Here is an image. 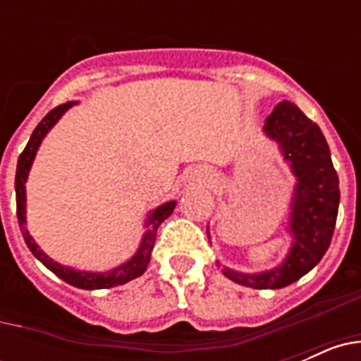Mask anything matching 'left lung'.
I'll return each mask as SVG.
<instances>
[{
	"mask_svg": "<svg viewBox=\"0 0 361 361\" xmlns=\"http://www.w3.org/2000/svg\"><path fill=\"white\" fill-rule=\"evenodd\" d=\"M264 132L279 142L296 177L289 215L293 245L275 269L247 275L224 267V275L245 288L280 289L302 279L329 250L340 204V183L324 133L295 103L276 104L266 119Z\"/></svg>",
	"mask_w": 361,
	"mask_h": 361,
	"instance_id": "left-lung-1",
	"label": "left lung"
}]
</instances>
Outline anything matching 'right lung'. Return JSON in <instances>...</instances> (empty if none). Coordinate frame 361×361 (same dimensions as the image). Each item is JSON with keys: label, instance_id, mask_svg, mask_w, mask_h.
<instances>
[{"label": "right lung", "instance_id": "right-lung-1", "mask_svg": "<svg viewBox=\"0 0 361 361\" xmlns=\"http://www.w3.org/2000/svg\"><path fill=\"white\" fill-rule=\"evenodd\" d=\"M72 104L75 103H65L56 106L54 110H50L47 116L41 119V123L37 124L36 130L32 132L30 139H28V145L25 146V149L21 152L18 159V168H16V209H18V222L19 228H21V233H23V238L27 242L28 250L32 251V255L43 262V266L49 267L54 275H57L61 280H65L66 283L73 286V288L79 289H108V288H116V286H123V283L130 282V280L141 276L146 271L149 264V255H152L153 245H155V238H157V229L159 226L164 222L168 216L173 213L175 209V200H170V202H164L162 206L153 209L152 213L146 219V233L142 237L141 245L137 253L130 258L128 262H124L123 266L116 267V269L106 271V273H88V271H75L72 267L61 266V264L54 262L49 255H44L43 251L39 250V245L34 242V238L30 237L27 226V216H25V206H27V197H25V183L28 178V171H30V166L34 157H36V152L39 148L43 137L50 132L54 124L61 119V116L68 110Z\"/></svg>", "mask_w": 361, "mask_h": 361}]
</instances>
